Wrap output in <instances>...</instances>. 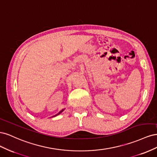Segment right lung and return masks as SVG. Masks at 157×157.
Segmentation results:
<instances>
[{
  "instance_id": "1",
  "label": "right lung",
  "mask_w": 157,
  "mask_h": 157,
  "mask_svg": "<svg viewBox=\"0 0 157 157\" xmlns=\"http://www.w3.org/2000/svg\"><path fill=\"white\" fill-rule=\"evenodd\" d=\"M63 111H64V109H62V110H61V111H59V112L58 114H57V115H54V116H53V117H56V116H57V115H59V114H60V113H62Z\"/></svg>"
}]
</instances>
